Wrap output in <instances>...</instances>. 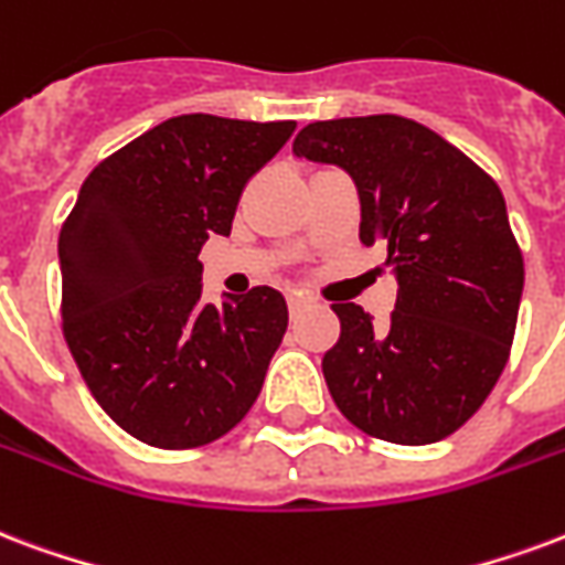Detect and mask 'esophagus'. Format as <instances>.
Returning <instances> with one entry per match:
<instances>
[{
    "label": "esophagus",
    "mask_w": 565,
    "mask_h": 565,
    "mask_svg": "<svg viewBox=\"0 0 565 565\" xmlns=\"http://www.w3.org/2000/svg\"><path fill=\"white\" fill-rule=\"evenodd\" d=\"M287 305H290V315H302L305 308H308V305H311V299H308V296L305 294H290L287 296Z\"/></svg>",
    "instance_id": "obj_1"
}]
</instances>
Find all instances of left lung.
I'll list each match as a JSON object with an SVG mask.
<instances>
[{
	"label": "left lung",
	"instance_id": "8db88e82",
	"mask_svg": "<svg viewBox=\"0 0 565 565\" xmlns=\"http://www.w3.org/2000/svg\"><path fill=\"white\" fill-rule=\"evenodd\" d=\"M294 152L353 177L359 239L386 250L398 278L386 326L353 302L332 305V401L377 440L449 437L491 395L515 338L524 257L503 191L440 134L392 113L305 125Z\"/></svg>",
	"mask_w": 565,
	"mask_h": 565
}]
</instances>
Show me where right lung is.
<instances>
[{
    "mask_svg": "<svg viewBox=\"0 0 565 565\" xmlns=\"http://www.w3.org/2000/svg\"><path fill=\"white\" fill-rule=\"evenodd\" d=\"M296 122L188 113L104 158L62 224V332L122 431L194 449L236 428L287 332V302L254 287L206 305L200 248L230 236L242 188Z\"/></svg>",
    "mask_w": 565,
    "mask_h": 565,
    "instance_id": "add662e5",
    "label": "right lung"
}]
</instances>
